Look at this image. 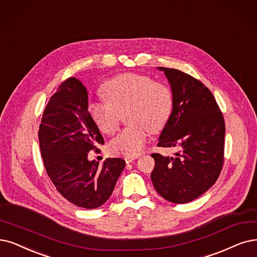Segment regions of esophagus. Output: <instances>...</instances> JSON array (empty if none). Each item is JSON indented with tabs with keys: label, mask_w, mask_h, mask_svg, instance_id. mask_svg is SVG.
Segmentation results:
<instances>
[{
	"label": "esophagus",
	"mask_w": 257,
	"mask_h": 257,
	"mask_svg": "<svg viewBox=\"0 0 257 257\" xmlns=\"http://www.w3.org/2000/svg\"><path fill=\"white\" fill-rule=\"evenodd\" d=\"M137 158H138V156H126V157H124V160H125L126 163H130V162H132L133 160H135Z\"/></svg>",
	"instance_id": "34e87169"
}]
</instances>
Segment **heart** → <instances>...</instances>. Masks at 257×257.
<instances>
[{
    "label": "heart",
    "instance_id": "1",
    "mask_svg": "<svg viewBox=\"0 0 257 257\" xmlns=\"http://www.w3.org/2000/svg\"><path fill=\"white\" fill-rule=\"evenodd\" d=\"M105 101L90 102L88 112L105 135L115 134L121 116L130 124L109 143L114 155L136 156L145 148L149 132H160L168 123L174 106L171 88L140 74H122L106 81L101 88Z\"/></svg>",
    "mask_w": 257,
    "mask_h": 257
}]
</instances>
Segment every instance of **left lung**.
Here are the masks:
<instances>
[{
  "label": "left lung",
  "instance_id": "left-lung-1",
  "mask_svg": "<svg viewBox=\"0 0 257 257\" xmlns=\"http://www.w3.org/2000/svg\"><path fill=\"white\" fill-rule=\"evenodd\" d=\"M158 69L170 82L174 106L157 146L179 151L174 157L152 154L155 168L151 179L164 199L186 203L207 192L219 176L224 120L211 90L199 80L178 69Z\"/></svg>",
  "mask_w": 257,
  "mask_h": 257
}]
</instances>
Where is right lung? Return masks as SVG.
Masks as SVG:
<instances>
[{
	"instance_id": "1",
	"label": "right lung",
	"mask_w": 257,
	"mask_h": 257,
	"mask_svg": "<svg viewBox=\"0 0 257 257\" xmlns=\"http://www.w3.org/2000/svg\"><path fill=\"white\" fill-rule=\"evenodd\" d=\"M41 155L58 192L80 208L96 209L114 191L125 161L107 158L103 166L88 160L104 140L88 112L85 86L68 78L50 97L39 127Z\"/></svg>"
}]
</instances>
